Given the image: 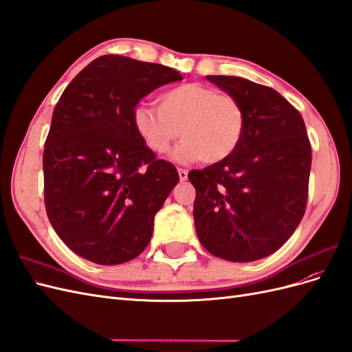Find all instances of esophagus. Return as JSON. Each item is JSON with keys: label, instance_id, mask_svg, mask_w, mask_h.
I'll return each instance as SVG.
<instances>
[{"label": "esophagus", "instance_id": "obj_1", "mask_svg": "<svg viewBox=\"0 0 352 352\" xmlns=\"http://www.w3.org/2000/svg\"><path fill=\"white\" fill-rule=\"evenodd\" d=\"M177 173H179V179L182 180H186L188 179V170H185V168H177Z\"/></svg>", "mask_w": 352, "mask_h": 352}]
</instances>
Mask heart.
<instances>
[{
    "label": "heart",
    "mask_w": 352,
    "mask_h": 352,
    "mask_svg": "<svg viewBox=\"0 0 352 352\" xmlns=\"http://www.w3.org/2000/svg\"><path fill=\"white\" fill-rule=\"evenodd\" d=\"M158 110L136 105L132 124L146 148L168 153L179 135L184 138L175 157L180 162L199 158L214 164L238 148L245 114L236 98L202 83H184L158 95Z\"/></svg>",
    "instance_id": "heart-1"
}]
</instances>
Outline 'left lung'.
Instances as JSON below:
<instances>
[{
	"label": "left lung",
	"instance_id": "8db88e82",
	"mask_svg": "<svg viewBox=\"0 0 352 352\" xmlns=\"http://www.w3.org/2000/svg\"><path fill=\"white\" fill-rule=\"evenodd\" d=\"M241 104L242 140L230 157L188 175L199 242L219 258L248 263L278 251L307 206L311 145L301 114L269 87L207 76Z\"/></svg>",
	"mask_w": 352,
	"mask_h": 352
}]
</instances>
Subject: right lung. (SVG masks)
<instances>
[{
  "label": "right lung",
  "instance_id": "obj_1",
  "mask_svg": "<svg viewBox=\"0 0 352 352\" xmlns=\"http://www.w3.org/2000/svg\"><path fill=\"white\" fill-rule=\"evenodd\" d=\"M176 80L182 74L175 69L111 54L91 61L61 94L42 162L45 208L60 239L82 258L122 264L150 243L179 175L144 145L132 113Z\"/></svg>",
  "mask_w": 352,
  "mask_h": 352
}]
</instances>
